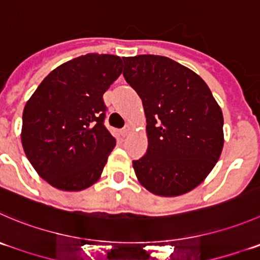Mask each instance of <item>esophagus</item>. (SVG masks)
Masks as SVG:
<instances>
[{
    "mask_svg": "<svg viewBox=\"0 0 260 260\" xmlns=\"http://www.w3.org/2000/svg\"><path fill=\"white\" fill-rule=\"evenodd\" d=\"M129 132H131V127L129 125H127V127H124L122 131H120V135H122V137H127V136L129 135Z\"/></svg>",
    "mask_w": 260,
    "mask_h": 260,
    "instance_id": "esophagus-1",
    "label": "esophagus"
}]
</instances>
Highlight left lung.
Listing matches in <instances>:
<instances>
[{
    "mask_svg": "<svg viewBox=\"0 0 260 260\" xmlns=\"http://www.w3.org/2000/svg\"><path fill=\"white\" fill-rule=\"evenodd\" d=\"M125 81L143 104L148 147L133 161L141 185L175 197L200 185L223 147V115L196 72L162 55L124 57Z\"/></svg>",
    "mask_w": 260,
    "mask_h": 260,
    "instance_id": "8db88e82",
    "label": "left lung"
}]
</instances>
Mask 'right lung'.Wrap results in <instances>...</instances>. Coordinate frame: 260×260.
I'll use <instances>...</instances> for the list:
<instances>
[{
  "label": "right lung",
  "mask_w": 260,
  "mask_h": 260,
  "mask_svg": "<svg viewBox=\"0 0 260 260\" xmlns=\"http://www.w3.org/2000/svg\"><path fill=\"white\" fill-rule=\"evenodd\" d=\"M122 58L89 53L53 70L22 112L21 143L39 176L79 191L99 180L115 138L104 125L103 95L122 74Z\"/></svg>",
  "instance_id": "1"
}]
</instances>
